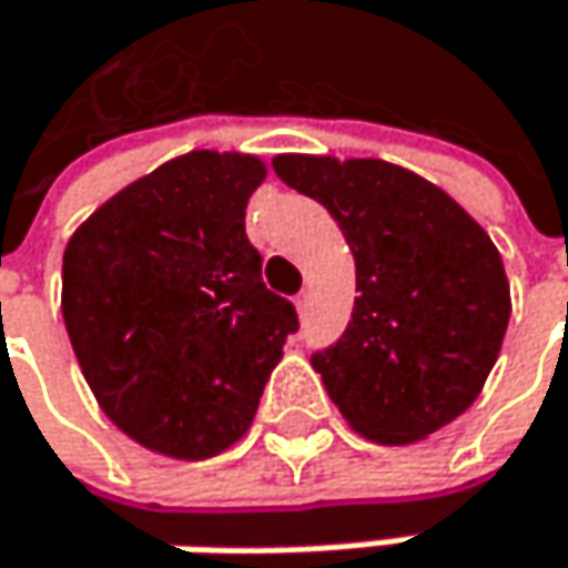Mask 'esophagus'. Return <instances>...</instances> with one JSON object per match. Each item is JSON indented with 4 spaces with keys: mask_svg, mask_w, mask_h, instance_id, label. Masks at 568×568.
Here are the masks:
<instances>
[{
    "mask_svg": "<svg viewBox=\"0 0 568 568\" xmlns=\"http://www.w3.org/2000/svg\"><path fill=\"white\" fill-rule=\"evenodd\" d=\"M294 307H297V314H301V317L307 314V291H301V294L294 297Z\"/></svg>",
    "mask_w": 568,
    "mask_h": 568,
    "instance_id": "obj_1",
    "label": "esophagus"
}]
</instances>
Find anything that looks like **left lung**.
Here are the masks:
<instances>
[{"instance_id": "left-lung-1", "label": "left lung", "mask_w": 568, "mask_h": 568, "mask_svg": "<svg viewBox=\"0 0 568 568\" xmlns=\"http://www.w3.org/2000/svg\"><path fill=\"white\" fill-rule=\"evenodd\" d=\"M274 173L317 199L356 257L349 326L311 356L339 415L379 445L455 422L484 389L510 320L487 232L448 192L383 160L287 153Z\"/></svg>"}]
</instances>
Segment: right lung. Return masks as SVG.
Returning <instances> with one entry per match:
<instances>
[{
	"label": "right lung",
	"instance_id": "1",
	"mask_svg": "<svg viewBox=\"0 0 568 568\" xmlns=\"http://www.w3.org/2000/svg\"><path fill=\"white\" fill-rule=\"evenodd\" d=\"M264 163L192 150L130 182L68 242L61 314L104 415L136 445L202 462L248 432L301 326L245 235Z\"/></svg>",
	"mask_w": 568,
	"mask_h": 568
}]
</instances>
